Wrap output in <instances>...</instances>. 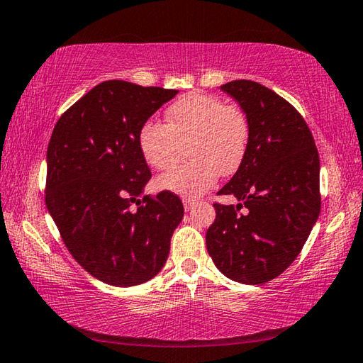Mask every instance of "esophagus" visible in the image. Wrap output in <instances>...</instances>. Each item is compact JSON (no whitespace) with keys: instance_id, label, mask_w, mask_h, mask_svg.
Segmentation results:
<instances>
[{"instance_id":"obj_1","label":"esophagus","mask_w":363,"mask_h":363,"mask_svg":"<svg viewBox=\"0 0 363 363\" xmlns=\"http://www.w3.org/2000/svg\"><path fill=\"white\" fill-rule=\"evenodd\" d=\"M194 204H196L194 199H189V198L183 199V207H185V211H191L193 207H194Z\"/></svg>"}]
</instances>
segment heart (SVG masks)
I'll use <instances>...</instances> for the list:
<instances>
[{"label": "heart", "mask_w": 363, "mask_h": 363, "mask_svg": "<svg viewBox=\"0 0 363 363\" xmlns=\"http://www.w3.org/2000/svg\"><path fill=\"white\" fill-rule=\"evenodd\" d=\"M165 123L146 121L138 133L143 157L156 170L175 167L188 147L189 157L159 178L165 191L196 198L216 185L220 174L241 167L249 145L246 112L207 93H188L165 112Z\"/></svg>", "instance_id": "b5f03b06"}]
</instances>
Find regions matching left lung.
Returning a JSON list of instances; mask_svg holds the SVG:
<instances>
[{"label": "left lung", "mask_w": 363, "mask_h": 363, "mask_svg": "<svg viewBox=\"0 0 363 363\" xmlns=\"http://www.w3.org/2000/svg\"><path fill=\"white\" fill-rule=\"evenodd\" d=\"M220 88L246 112L249 145L241 167L218 191L241 203L213 204L207 252L230 280L262 284L293 264L317 222L318 151L304 117L280 94L251 80Z\"/></svg>", "instance_id": "obj_1"}]
</instances>
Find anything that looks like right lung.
Segmentation results:
<instances>
[{"mask_svg": "<svg viewBox=\"0 0 363 363\" xmlns=\"http://www.w3.org/2000/svg\"><path fill=\"white\" fill-rule=\"evenodd\" d=\"M177 90L99 83L59 117L46 151V207L65 247L90 275L135 286L162 269L183 218L177 194H145L143 123ZM132 203L139 209H129Z\"/></svg>", "mask_w": 363, "mask_h": 363, "instance_id": "obj_1", "label": "right lung"}]
</instances>
